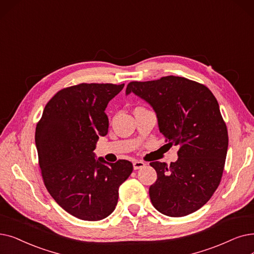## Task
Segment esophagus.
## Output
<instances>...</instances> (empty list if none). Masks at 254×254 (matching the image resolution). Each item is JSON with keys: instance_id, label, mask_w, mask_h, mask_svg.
<instances>
[{"instance_id": "obj_1", "label": "esophagus", "mask_w": 254, "mask_h": 254, "mask_svg": "<svg viewBox=\"0 0 254 254\" xmlns=\"http://www.w3.org/2000/svg\"><path fill=\"white\" fill-rule=\"evenodd\" d=\"M133 166H134V169L135 170H138V169H140V168H143L145 166V163L143 162V161H135L134 163H133Z\"/></svg>"}]
</instances>
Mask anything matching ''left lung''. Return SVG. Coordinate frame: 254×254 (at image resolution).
<instances>
[{
	"instance_id": "8db88e82",
	"label": "left lung",
	"mask_w": 254,
	"mask_h": 254,
	"mask_svg": "<svg viewBox=\"0 0 254 254\" xmlns=\"http://www.w3.org/2000/svg\"><path fill=\"white\" fill-rule=\"evenodd\" d=\"M134 92L157 113L161 133L179 145V159L167 166L151 162L158 179L149 187L152 205L170 217H183L203 206L221 182L228 147L227 127L216 97L206 86L183 76L130 82Z\"/></svg>"
}]
</instances>
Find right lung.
Masks as SVG:
<instances>
[{
	"label": "right lung",
	"instance_id": "right-lung-1",
	"mask_svg": "<svg viewBox=\"0 0 254 254\" xmlns=\"http://www.w3.org/2000/svg\"><path fill=\"white\" fill-rule=\"evenodd\" d=\"M125 84L82 83L55 94L37 123L35 143L46 188L63 209L86 221L111 214L118 190L133 171L127 160H95L96 142L108 134V103Z\"/></svg>",
	"mask_w": 254,
	"mask_h": 254
}]
</instances>
